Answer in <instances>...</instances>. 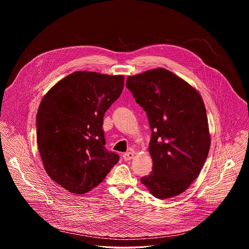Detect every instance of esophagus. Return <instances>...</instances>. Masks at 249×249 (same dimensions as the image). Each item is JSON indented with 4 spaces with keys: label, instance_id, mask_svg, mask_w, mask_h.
<instances>
[{
    "label": "esophagus",
    "instance_id": "1",
    "mask_svg": "<svg viewBox=\"0 0 249 249\" xmlns=\"http://www.w3.org/2000/svg\"><path fill=\"white\" fill-rule=\"evenodd\" d=\"M133 156H134V154L132 152H126V153L123 154L122 157H123L124 160H130L133 158Z\"/></svg>",
    "mask_w": 249,
    "mask_h": 249
}]
</instances>
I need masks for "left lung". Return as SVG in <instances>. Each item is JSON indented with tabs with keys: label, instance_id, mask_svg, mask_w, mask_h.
<instances>
[{
	"label": "left lung",
	"instance_id": "obj_1",
	"mask_svg": "<svg viewBox=\"0 0 249 249\" xmlns=\"http://www.w3.org/2000/svg\"><path fill=\"white\" fill-rule=\"evenodd\" d=\"M126 87L146 112L152 131V172L141 182L158 199L178 196L199 176L210 148L201 95L163 68L128 76Z\"/></svg>",
	"mask_w": 249,
	"mask_h": 249
}]
</instances>
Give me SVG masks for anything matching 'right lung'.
Masks as SVG:
<instances>
[{"label": "right lung", "mask_w": 249, "mask_h": 249, "mask_svg": "<svg viewBox=\"0 0 249 249\" xmlns=\"http://www.w3.org/2000/svg\"><path fill=\"white\" fill-rule=\"evenodd\" d=\"M123 87V75L74 71L43 98L36 115L38 149L49 178L69 192L90 191L118 163L119 155L105 146L103 123Z\"/></svg>", "instance_id": "obj_1"}]
</instances>
